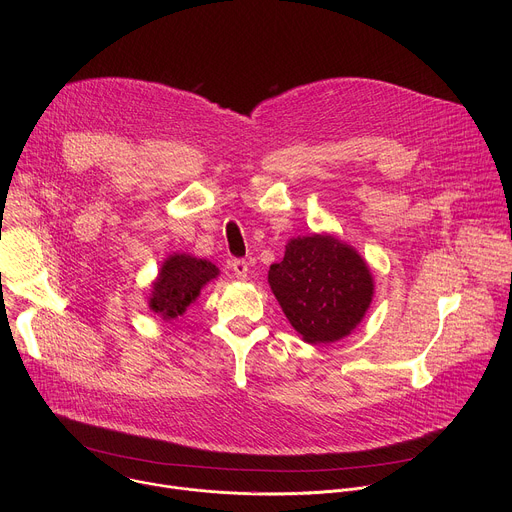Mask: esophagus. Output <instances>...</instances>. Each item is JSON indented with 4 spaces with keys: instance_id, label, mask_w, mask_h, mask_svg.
<instances>
[{
    "instance_id": "esophagus-1",
    "label": "esophagus",
    "mask_w": 512,
    "mask_h": 512,
    "mask_svg": "<svg viewBox=\"0 0 512 512\" xmlns=\"http://www.w3.org/2000/svg\"><path fill=\"white\" fill-rule=\"evenodd\" d=\"M231 269L235 271V275H237L239 279H245L247 273H249V263H247L245 259H233V261H231Z\"/></svg>"
}]
</instances>
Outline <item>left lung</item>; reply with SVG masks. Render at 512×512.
Wrapping results in <instances>:
<instances>
[{"label": "left lung", "mask_w": 512, "mask_h": 512, "mask_svg": "<svg viewBox=\"0 0 512 512\" xmlns=\"http://www.w3.org/2000/svg\"><path fill=\"white\" fill-rule=\"evenodd\" d=\"M269 285L289 324L310 344L348 336L373 300L367 263L330 235L291 239L283 261L269 269Z\"/></svg>", "instance_id": "1"}]
</instances>
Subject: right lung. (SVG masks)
<instances>
[{
    "instance_id": "1",
    "label": "right lung",
    "mask_w": 512,
    "mask_h": 512,
    "mask_svg": "<svg viewBox=\"0 0 512 512\" xmlns=\"http://www.w3.org/2000/svg\"><path fill=\"white\" fill-rule=\"evenodd\" d=\"M218 275L216 265L190 255L170 257L154 283L150 310L164 320L178 318L198 298L200 287Z\"/></svg>"
}]
</instances>
